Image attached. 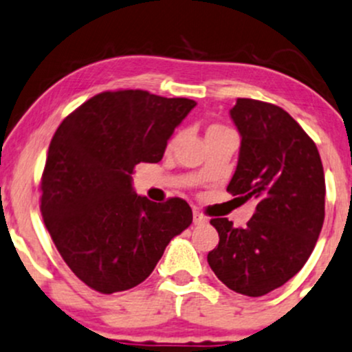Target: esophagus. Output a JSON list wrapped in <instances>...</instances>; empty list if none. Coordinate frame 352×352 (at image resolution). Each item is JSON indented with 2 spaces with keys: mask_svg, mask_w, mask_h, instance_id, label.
<instances>
[{
  "mask_svg": "<svg viewBox=\"0 0 352 352\" xmlns=\"http://www.w3.org/2000/svg\"><path fill=\"white\" fill-rule=\"evenodd\" d=\"M194 224L195 226H204L207 224V217L204 214H201L199 210H194Z\"/></svg>",
  "mask_w": 352,
  "mask_h": 352,
  "instance_id": "esophagus-1",
  "label": "esophagus"
}]
</instances>
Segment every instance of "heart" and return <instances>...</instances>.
<instances>
[{"instance_id":"heart-1","label":"heart","mask_w":352,"mask_h":352,"mask_svg":"<svg viewBox=\"0 0 352 352\" xmlns=\"http://www.w3.org/2000/svg\"><path fill=\"white\" fill-rule=\"evenodd\" d=\"M219 129H224V128L216 126V124H214V126H210V128H209V131H219Z\"/></svg>"}]
</instances>
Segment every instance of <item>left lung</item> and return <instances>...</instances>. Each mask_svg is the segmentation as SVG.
I'll return each mask as SVG.
<instances>
[{
    "label": "left lung",
    "mask_w": 352,
    "mask_h": 352,
    "mask_svg": "<svg viewBox=\"0 0 352 352\" xmlns=\"http://www.w3.org/2000/svg\"><path fill=\"white\" fill-rule=\"evenodd\" d=\"M241 136L228 192L256 201L244 228L210 224L219 244L207 254L217 278L236 294L261 297L297 275L324 224L325 179L316 143L282 108L238 99L229 111Z\"/></svg>",
    "instance_id": "obj_1"
}]
</instances>
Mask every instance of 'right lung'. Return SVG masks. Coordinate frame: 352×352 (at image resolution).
<instances>
[{
  "instance_id": "1",
  "label": "right lung",
  "mask_w": 352,
  "mask_h": 352,
  "mask_svg": "<svg viewBox=\"0 0 352 352\" xmlns=\"http://www.w3.org/2000/svg\"><path fill=\"white\" fill-rule=\"evenodd\" d=\"M197 102L146 91L102 92L55 131L42 175V216L58 253L87 287L129 290L192 224L179 197L165 204L133 190L138 164H157Z\"/></svg>"
}]
</instances>
